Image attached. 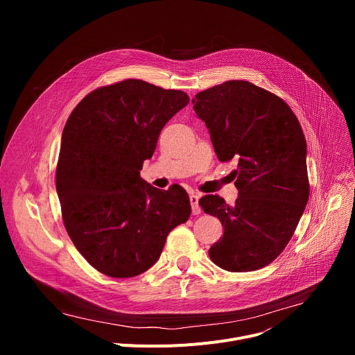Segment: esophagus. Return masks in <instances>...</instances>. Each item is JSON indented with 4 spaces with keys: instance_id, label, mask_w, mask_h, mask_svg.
Segmentation results:
<instances>
[{
    "instance_id": "34e87169",
    "label": "esophagus",
    "mask_w": 355,
    "mask_h": 355,
    "mask_svg": "<svg viewBox=\"0 0 355 355\" xmlns=\"http://www.w3.org/2000/svg\"><path fill=\"white\" fill-rule=\"evenodd\" d=\"M189 202H191V207H192V214L193 215H199L200 214V208H199V195L198 193H195V192H192V193H189Z\"/></svg>"
}]
</instances>
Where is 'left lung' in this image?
Returning <instances> with one entry per match:
<instances>
[{
  "label": "left lung",
  "mask_w": 355,
  "mask_h": 355,
  "mask_svg": "<svg viewBox=\"0 0 355 355\" xmlns=\"http://www.w3.org/2000/svg\"><path fill=\"white\" fill-rule=\"evenodd\" d=\"M192 104L209 129L218 159L239 163L234 205L218 195L199 199L204 212L225 227L209 257L230 272L260 270L284 251L306 208L305 135L284 99L248 81L200 91Z\"/></svg>",
  "instance_id": "obj_1"
}]
</instances>
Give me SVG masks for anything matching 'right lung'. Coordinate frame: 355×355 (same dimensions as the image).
Returning <instances> with one entry per match:
<instances>
[{
  "label": "right lung",
  "instance_id": "right-lung-1",
  "mask_svg": "<svg viewBox=\"0 0 355 355\" xmlns=\"http://www.w3.org/2000/svg\"><path fill=\"white\" fill-rule=\"evenodd\" d=\"M189 103L180 89L123 80L85 95L62 135L56 189L64 227L99 272L130 278L159 260L168 233L191 215L187 191L140 177L164 125Z\"/></svg>",
  "mask_w": 355,
  "mask_h": 355
}]
</instances>
